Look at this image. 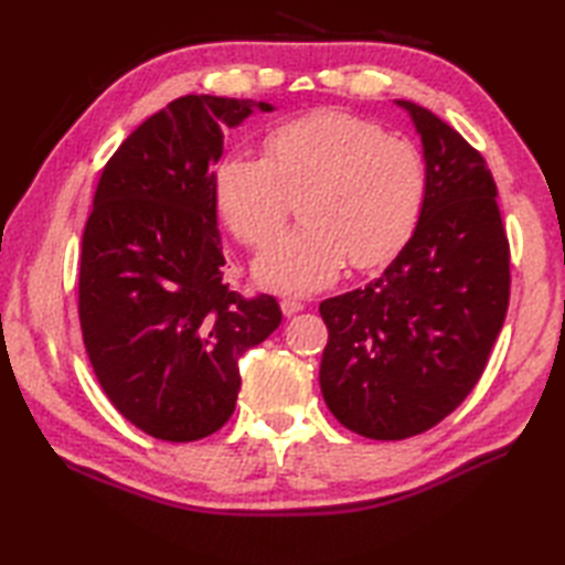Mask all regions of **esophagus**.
<instances>
[{
  "mask_svg": "<svg viewBox=\"0 0 565 565\" xmlns=\"http://www.w3.org/2000/svg\"><path fill=\"white\" fill-rule=\"evenodd\" d=\"M301 310H303V303L296 301V298H284V301H281V313H284L286 318L301 313Z\"/></svg>",
  "mask_w": 565,
  "mask_h": 565,
  "instance_id": "1",
  "label": "esophagus"
}]
</instances>
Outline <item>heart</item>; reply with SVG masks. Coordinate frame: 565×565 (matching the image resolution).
I'll list each match as a JSON object with an SVG mask.
<instances>
[{
    "label": "heart",
    "mask_w": 565,
    "mask_h": 565,
    "mask_svg": "<svg viewBox=\"0 0 565 565\" xmlns=\"http://www.w3.org/2000/svg\"><path fill=\"white\" fill-rule=\"evenodd\" d=\"M425 162L411 140L383 136L362 118L320 111L284 124L264 140V158L233 152L213 177V201L231 233L259 247L302 199L301 232L277 238L252 262L276 294H310L344 264L371 269L398 252L425 201Z\"/></svg>",
    "instance_id": "heart-1"
}]
</instances>
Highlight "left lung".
<instances>
[{"mask_svg": "<svg viewBox=\"0 0 565 565\" xmlns=\"http://www.w3.org/2000/svg\"><path fill=\"white\" fill-rule=\"evenodd\" d=\"M395 106L423 142V211L376 281L320 303L322 398L347 429L381 441L419 435L461 405L510 301V247L481 152L425 106Z\"/></svg>", "mask_w": 565, "mask_h": 565, "instance_id": "obj_1", "label": "left lung"}]
</instances>
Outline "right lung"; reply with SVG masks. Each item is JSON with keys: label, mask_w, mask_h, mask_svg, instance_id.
Returning <instances> with one entry per match:
<instances>
[{"label": "right lung", "mask_w": 565, "mask_h": 565, "mask_svg": "<svg viewBox=\"0 0 565 565\" xmlns=\"http://www.w3.org/2000/svg\"><path fill=\"white\" fill-rule=\"evenodd\" d=\"M274 106L186 94L142 121L106 162L82 235L79 322L104 393L164 441L221 429L237 359L279 328L271 296L225 284L213 201L223 130Z\"/></svg>", "instance_id": "add662e5"}]
</instances>
